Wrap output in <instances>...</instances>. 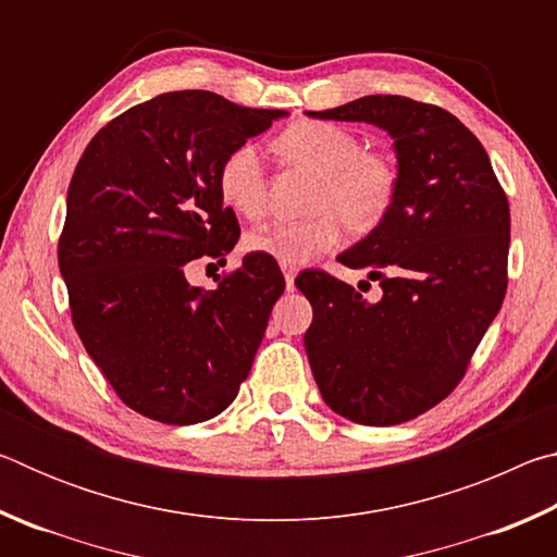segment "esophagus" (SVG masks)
Instances as JSON below:
<instances>
[{"label":"esophagus","mask_w":557,"mask_h":557,"mask_svg":"<svg viewBox=\"0 0 557 557\" xmlns=\"http://www.w3.org/2000/svg\"><path fill=\"white\" fill-rule=\"evenodd\" d=\"M282 275H285V285L287 289H295V277H297V268L295 265H280Z\"/></svg>","instance_id":"34e87169"}]
</instances>
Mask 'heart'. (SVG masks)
Segmentation results:
<instances>
[{
    "label": "heart",
    "mask_w": 557,
    "mask_h": 557,
    "mask_svg": "<svg viewBox=\"0 0 557 557\" xmlns=\"http://www.w3.org/2000/svg\"><path fill=\"white\" fill-rule=\"evenodd\" d=\"M292 164L319 176L314 191L317 215L307 221H272L245 235V248L280 265H305L319 252L336 248L344 238V221L354 231H371L391 213L400 174L383 152H366L351 129L332 122H297L277 139ZM219 191L225 206L256 221L265 213L268 184L260 152L240 145L223 159Z\"/></svg>",
    "instance_id": "obj_1"
}]
</instances>
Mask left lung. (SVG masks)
<instances>
[{
	"label": "left lung",
	"mask_w": 557,
	"mask_h": 557,
	"mask_svg": "<svg viewBox=\"0 0 557 557\" xmlns=\"http://www.w3.org/2000/svg\"><path fill=\"white\" fill-rule=\"evenodd\" d=\"M369 122L398 157L391 213L338 262L369 270L379 301L307 270L295 280L314 319L305 348L329 408L371 428L418 418L457 388L506 295L511 213L482 143L437 106L366 96L307 112Z\"/></svg>",
	"instance_id": "left-lung-1"
}]
</instances>
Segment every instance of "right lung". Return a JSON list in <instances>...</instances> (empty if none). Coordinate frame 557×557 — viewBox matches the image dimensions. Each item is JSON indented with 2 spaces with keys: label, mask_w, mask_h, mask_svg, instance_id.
Masks as SVG:
<instances>
[{
  "label": "right lung",
  "mask_w": 557,
  "mask_h": 557,
  "mask_svg": "<svg viewBox=\"0 0 557 557\" xmlns=\"http://www.w3.org/2000/svg\"><path fill=\"white\" fill-rule=\"evenodd\" d=\"M285 115L209 90L162 92L108 122L75 166L59 240L73 326L120 400L149 420H211L248 379L285 292L277 262L250 252L219 289L184 272L196 258L225 262L238 243L221 164Z\"/></svg>",
  "instance_id": "add662e5"
}]
</instances>
